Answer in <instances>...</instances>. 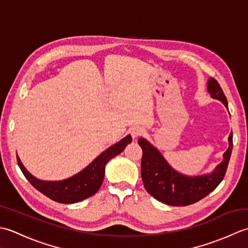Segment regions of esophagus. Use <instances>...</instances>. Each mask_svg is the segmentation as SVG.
<instances>
[{
    "mask_svg": "<svg viewBox=\"0 0 248 248\" xmlns=\"http://www.w3.org/2000/svg\"><path fill=\"white\" fill-rule=\"evenodd\" d=\"M130 135H131V137H133L134 139H137L138 137H140V136L143 135V129L141 128L140 126H136V127L131 128Z\"/></svg>",
    "mask_w": 248,
    "mask_h": 248,
    "instance_id": "34e87169",
    "label": "esophagus"
}]
</instances>
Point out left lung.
<instances>
[{
    "label": "left lung",
    "mask_w": 248,
    "mask_h": 248,
    "mask_svg": "<svg viewBox=\"0 0 248 248\" xmlns=\"http://www.w3.org/2000/svg\"><path fill=\"white\" fill-rule=\"evenodd\" d=\"M208 91L212 98L220 100L228 109L226 96L214 78L208 80ZM228 141L229 148L224 153V159L213 172L187 176L175 171L155 146L148 140L140 138L138 143L142 149L141 176L146 191L156 200L173 206L189 205L203 199L219 185L226 174L233 146L232 133Z\"/></svg>",
    "instance_id": "obj_1"
}]
</instances>
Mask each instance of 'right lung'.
I'll use <instances>...</instances> for the list:
<instances>
[{
  "label": "right lung",
  "instance_id": "add662e5",
  "mask_svg": "<svg viewBox=\"0 0 248 248\" xmlns=\"http://www.w3.org/2000/svg\"><path fill=\"white\" fill-rule=\"evenodd\" d=\"M130 142L131 136H126L118 143L110 146L98 157H96L87 168L73 175L72 178L62 181L38 180L24 168L18 155L17 160L25 178L40 193L51 200L60 202V203H75V202L84 200L96 194V191L103 184L106 165L111 158L123 152L125 146Z\"/></svg>",
  "mask_w": 248,
  "mask_h": 248
}]
</instances>
